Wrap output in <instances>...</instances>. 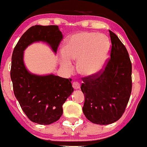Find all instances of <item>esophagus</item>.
<instances>
[{
  "label": "esophagus",
  "mask_w": 147,
  "mask_h": 147,
  "mask_svg": "<svg viewBox=\"0 0 147 147\" xmlns=\"http://www.w3.org/2000/svg\"><path fill=\"white\" fill-rule=\"evenodd\" d=\"M72 87L75 90H78V89L80 88V84H79L78 82H73V83H72Z\"/></svg>",
  "instance_id": "esophagus-1"
}]
</instances>
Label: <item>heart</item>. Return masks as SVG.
<instances>
[{"label":"heart","instance_id":"1","mask_svg":"<svg viewBox=\"0 0 147 147\" xmlns=\"http://www.w3.org/2000/svg\"><path fill=\"white\" fill-rule=\"evenodd\" d=\"M109 42L107 37L94 32H80L69 38L60 55L61 66L68 72L72 69L71 60H78V70L85 76L101 72L107 61Z\"/></svg>","mask_w":147,"mask_h":147}]
</instances>
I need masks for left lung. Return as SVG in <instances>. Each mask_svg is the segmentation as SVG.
<instances>
[{
  "label": "left lung",
  "instance_id": "8db88e82",
  "mask_svg": "<svg viewBox=\"0 0 147 147\" xmlns=\"http://www.w3.org/2000/svg\"><path fill=\"white\" fill-rule=\"evenodd\" d=\"M112 47L105 69L82 78L84 95L82 111L94 124L106 125L121 118L129 100L132 87L131 63L125 46L109 30Z\"/></svg>",
  "mask_w": 147,
  "mask_h": 147
}]
</instances>
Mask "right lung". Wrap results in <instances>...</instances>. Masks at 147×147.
Masks as SVG:
<instances>
[{"label":"right lung","instance_id":"add662e5","mask_svg":"<svg viewBox=\"0 0 147 147\" xmlns=\"http://www.w3.org/2000/svg\"><path fill=\"white\" fill-rule=\"evenodd\" d=\"M63 39L57 26H32L23 34L13 50L10 78L13 91L28 119L39 124H52L63 115V105L74 89L71 79L53 75H34L23 62V52L30 44L47 42L55 53Z\"/></svg>","mask_w":147,"mask_h":147}]
</instances>
